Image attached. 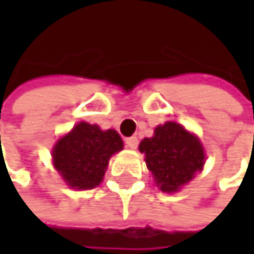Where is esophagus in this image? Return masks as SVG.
<instances>
[{
	"mask_svg": "<svg viewBox=\"0 0 254 254\" xmlns=\"http://www.w3.org/2000/svg\"><path fill=\"white\" fill-rule=\"evenodd\" d=\"M125 144H126V148L135 149L138 146V138L137 137H128V138H125Z\"/></svg>",
	"mask_w": 254,
	"mask_h": 254,
	"instance_id": "34e87169",
	"label": "esophagus"
}]
</instances>
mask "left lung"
I'll use <instances>...</instances> for the list:
<instances>
[{"mask_svg": "<svg viewBox=\"0 0 254 254\" xmlns=\"http://www.w3.org/2000/svg\"><path fill=\"white\" fill-rule=\"evenodd\" d=\"M138 149L157 186L168 193L189 183L206 158L199 140L175 122L157 126L154 137L141 140Z\"/></svg>", "mask_w": 254, "mask_h": 254, "instance_id": "obj_1", "label": "left lung"}]
</instances>
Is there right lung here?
<instances>
[{"label":"right lung","instance_id":"right-lung-1","mask_svg":"<svg viewBox=\"0 0 254 254\" xmlns=\"http://www.w3.org/2000/svg\"><path fill=\"white\" fill-rule=\"evenodd\" d=\"M122 149L123 141L114 129L102 131L97 125L82 122L58 140L53 163L68 186L93 189L102 181L110 157Z\"/></svg>","mask_w":254,"mask_h":254}]
</instances>
